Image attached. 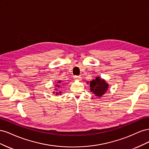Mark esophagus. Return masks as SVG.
Returning <instances> with one entry per match:
<instances>
[{"label": "esophagus", "instance_id": "obj_1", "mask_svg": "<svg viewBox=\"0 0 149 149\" xmlns=\"http://www.w3.org/2000/svg\"><path fill=\"white\" fill-rule=\"evenodd\" d=\"M74 78L76 80H78V81L81 80V76H74Z\"/></svg>", "mask_w": 149, "mask_h": 149}]
</instances>
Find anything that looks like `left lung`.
<instances>
[{"label": "left lung", "instance_id": "1", "mask_svg": "<svg viewBox=\"0 0 149 149\" xmlns=\"http://www.w3.org/2000/svg\"><path fill=\"white\" fill-rule=\"evenodd\" d=\"M89 83L90 91L92 92L95 96L98 97H101L107 91L109 88L108 84L105 79H104L100 76H97L96 79H94ZM88 83V81L87 82Z\"/></svg>", "mask_w": 149, "mask_h": 149}]
</instances>
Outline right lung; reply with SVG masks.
Segmentation results:
<instances>
[{
    "label": "right lung",
    "mask_w": 149,
    "mask_h": 149,
    "mask_svg": "<svg viewBox=\"0 0 149 149\" xmlns=\"http://www.w3.org/2000/svg\"><path fill=\"white\" fill-rule=\"evenodd\" d=\"M63 83H61V81H58L56 82V84H55V91H53V93L55 94V95H58V94H61L62 92L61 91H58V88L61 89L60 88L62 86V84Z\"/></svg>",
    "instance_id": "add662e5"
}]
</instances>
